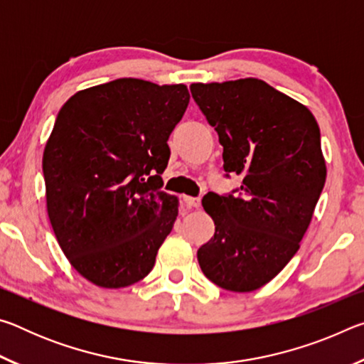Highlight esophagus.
I'll return each mask as SVG.
<instances>
[{
  "mask_svg": "<svg viewBox=\"0 0 364 364\" xmlns=\"http://www.w3.org/2000/svg\"><path fill=\"white\" fill-rule=\"evenodd\" d=\"M183 204L189 207V208H194V207H199L200 205V200L197 199V197H189V196H183Z\"/></svg>",
  "mask_w": 364,
  "mask_h": 364,
  "instance_id": "obj_1",
  "label": "esophagus"
}]
</instances>
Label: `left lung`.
Segmentation results:
<instances>
[{"instance_id": "8db88e82", "label": "left lung", "mask_w": 364, "mask_h": 364, "mask_svg": "<svg viewBox=\"0 0 364 364\" xmlns=\"http://www.w3.org/2000/svg\"><path fill=\"white\" fill-rule=\"evenodd\" d=\"M193 100L223 146L225 176L241 186L202 199L215 223L197 250L215 284L250 292L297 254L326 181L321 134L305 106L258 78L193 83Z\"/></svg>"}]
</instances>
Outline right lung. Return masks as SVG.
<instances>
[{
  "mask_svg": "<svg viewBox=\"0 0 364 364\" xmlns=\"http://www.w3.org/2000/svg\"><path fill=\"white\" fill-rule=\"evenodd\" d=\"M188 104L184 85L119 78L60 107L43 154L48 215L72 267L93 284L127 287L154 268L178 215L160 175Z\"/></svg>",
  "mask_w": 364,
  "mask_h": 364,
  "instance_id": "1",
  "label": "right lung"
}]
</instances>
